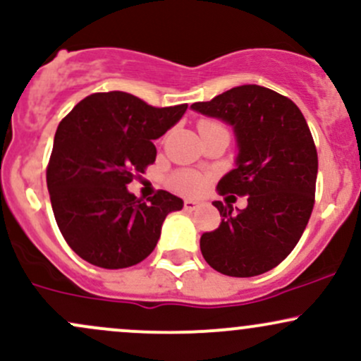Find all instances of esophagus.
Returning <instances> with one entry per match:
<instances>
[{
	"label": "esophagus",
	"instance_id": "34e87169",
	"mask_svg": "<svg viewBox=\"0 0 361 361\" xmlns=\"http://www.w3.org/2000/svg\"><path fill=\"white\" fill-rule=\"evenodd\" d=\"M200 205H202V202H199V200H185L183 207H185V211H195V209L200 207Z\"/></svg>",
	"mask_w": 361,
	"mask_h": 361
}]
</instances>
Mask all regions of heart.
<instances>
[{
  "label": "heart",
  "mask_w": 361,
  "mask_h": 361,
  "mask_svg": "<svg viewBox=\"0 0 361 361\" xmlns=\"http://www.w3.org/2000/svg\"><path fill=\"white\" fill-rule=\"evenodd\" d=\"M212 126H221V125L214 120L199 121V130L212 128ZM205 185H207V178L202 176L200 173L188 171V169L176 171L171 178H169V187H171L174 192L181 193V195H199V193L204 192Z\"/></svg>",
  "instance_id": "1"
}]
</instances>
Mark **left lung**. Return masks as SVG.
I'll use <instances>...</instances> for the list:
<instances>
[{
	"label": "left lung",
	"instance_id": "1",
	"mask_svg": "<svg viewBox=\"0 0 361 361\" xmlns=\"http://www.w3.org/2000/svg\"><path fill=\"white\" fill-rule=\"evenodd\" d=\"M192 109L233 125L240 154L217 190L248 200L238 212L214 202L223 219L202 235V255L221 274H264L296 247L315 204L319 159L307 120L291 99L260 85L235 87Z\"/></svg>",
	"mask_w": 361,
	"mask_h": 361
}]
</instances>
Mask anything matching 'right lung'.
Returning a JSON list of instances; mask_svg holds the SVG:
<instances>
[{
  "label": "right lung",
  "mask_w": 361,
  "mask_h": 361,
  "mask_svg": "<svg viewBox=\"0 0 361 361\" xmlns=\"http://www.w3.org/2000/svg\"><path fill=\"white\" fill-rule=\"evenodd\" d=\"M187 108H156L113 90L90 94L59 121L46 181L59 231L78 257L102 269H125L156 248L166 216L180 211L183 200L157 190L144 202L126 185L154 164L152 140Z\"/></svg>",
  "instance_id": "add662e5"
}]
</instances>
